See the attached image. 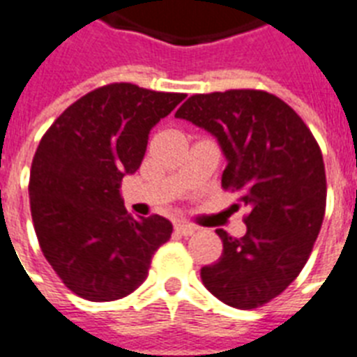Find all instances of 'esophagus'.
<instances>
[{"instance_id":"esophagus-1","label":"esophagus","mask_w":357,"mask_h":357,"mask_svg":"<svg viewBox=\"0 0 357 357\" xmlns=\"http://www.w3.org/2000/svg\"><path fill=\"white\" fill-rule=\"evenodd\" d=\"M197 231L195 226L191 225H185V222H176L175 225V234L176 235H182V237H190Z\"/></svg>"}]
</instances>
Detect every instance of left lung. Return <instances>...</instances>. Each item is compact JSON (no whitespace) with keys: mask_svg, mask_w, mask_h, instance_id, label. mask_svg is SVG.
<instances>
[{"mask_svg":"<svg viewBox=\"0 0 357 357\" xmlns=\"http://www.w3.org/2000/svg\"><path fill=\"white\" fill-rule=\"evenodd\" d=\"M211 132L228 166L222 188L248 208L241 238L215 229L222 255L200 270L226 305L252 310L288 288L310 257L326 206L319 144L301 116L257 89L193 94L175 113Z\"/></svg>","mask_w":357,"mask_h":357,"instance_id":"8db88e82","label":"left lung"}]
</instances>
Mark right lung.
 Returning a JSON list of instances; mask_svg holds the SVG:
<instances>
[{
    "label": "right lung",
    "mask_w": 357,
    "mask_h": 357,
    "mask_svg": "<svg viewBox=\"0 0 357 357\" xmlns=\"http://www.w3.org/2000/svg\"><path fill=\"white\" fill-rule=\"evenodd\" d=\"M184 98L104 85L69 105L40 140L29 181L32 222L41 252L76 296L96 303L129 296L172 237L160 215L132 219L120 184L142 164L153 126Z\"/></svg>",
    "instance_id": "obj_1"
}]
</instances>
